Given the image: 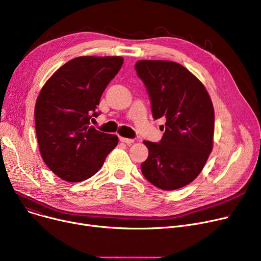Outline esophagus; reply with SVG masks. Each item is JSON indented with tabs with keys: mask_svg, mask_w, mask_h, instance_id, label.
<instances>
[{
	"mask_svg": "<svg viewBox=\"0 0 261 261\" xmlns=\"http://www.w3.org/2000/svg\"><path fill=\"white\" fill-rule=\"evenodd\" d=\"M119 140H120V142H122V143H126V144H128V145H130V144L134 143V140H131V139H126V138H119Z\"/></svg>",
	"mask_w": 261,
	"mask_h": 261,
	"instance_id": "obj_1",
	"label": "esophagus"
}]
</instances>
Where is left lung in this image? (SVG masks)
<instances>
[{"label":"left lung","instance_id":"8db88e82","mask_svg":"<svg viewBox=\"0 0 261 261\" xmlns=\"http://www.w3.org/2000/svg\"><path fill=\"white\" fill-rule=\"evenodd\" d=\"M135 70L151 100L153 118L166 119L159 143L144 141L149 155L141 170L158 188L179 189L196 179L212 152V99L202 82L176 62L140 60Z\"/></svg>","mask_w":261,"mask_h":261}]
</instances>
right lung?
Wrapping results in <instances>:
<instances>
[{
	"mask_svg": "<svg viewBox=\"0 0 261 261\" xmlns=\"http://www.w3.org/2000/svg\"><path fill=\"white\" fill-rule=\"evenodd\" d=\"M119 56L77 57L55 72L41 89L35 125L41 156L66 182L85 181L97 172L118 143L90 125L109 82L120 70Z\"/></svg>",
	"mask_w": 261,
	"mask_h": 261,
	"instance_id": "right-lung-1",
	"label": "right lung"
}]
</instances>
